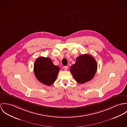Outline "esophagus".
I'll use <instances>...</instances> for the list:
<instances>
[{
  "instance_id": "obj_1",
  "label": "esophagus",
  "mask_w": 127,
  "mask_h": 127,
  "mask_svg": "<svg viewBox=\"0 0 127 127\" xmlns=\"http://www.w3.org/2000/svg\"><path fill=\"white\" fill-rule=\"evenodd\" d=\"M64 69L65 70H67L68 69V67L67 66H64Z\"/></svg>"
}]
</instances>
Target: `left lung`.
<instances>
[{
  "label": "left lung",
  "instance_id": "left-lung-1",
  "mask_svg": "<svg viewBox=\"0 0 127 127\" xmlns=\"http://www.w3.org/2000/svg\"><path fill=\"white\" fill-rule=\"evenodd\" d=\"M97 64L95 58L88 54L77 57L76 62L70 67V72L75 81L80 84L92 80L97 71Z\"/></svg>",
  "mask_w": 127,
  "mask_h": 127
}]
</instances>
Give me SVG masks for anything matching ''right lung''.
I'll return each instance as SVG.
<instances>
[{
    "label": "right lung",
    "mask_w": 127,
    "mask_h": 127,
    "mask_svg": "<svg viewBox=\"0 0 127 127\" xmlns=\"http://www.w3.org/2000/svg\"><path fill=\"white\" fill-rule=\"evenodd\" d=\"M60 68L48 57H40L35 61L33 71L37 80L43 84L51 86L56 80Z\"/></svg>",
    "instance_id": "obj_1"
}]
</instances>
